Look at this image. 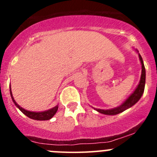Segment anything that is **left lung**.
Wrapping results in <instances>:
<instances>
[{"label":"left lung","instance_id":"8db88e82","mask_svg":"<svg viewBox=\"0 0 157 157\" xmlns=\"http://www.w3.org/2000/svg\"><path fill=\"white\" fill-rule=\"evenodd\" d=\"M139 55V59L141 60V80H140V82L138 84V87L136 89L134 92L131 95L127 98V101L123 104V105H120V107H117L116 109H110V110H102V109H96V110L99 112L100 113H102V114L105 115H116L119 114L120 112L125 111L126 109H129L130 107H132L134 104H136L139 101V99L141 98V97L142 96V94L144 92V90H145V66H144L143 60H142V58H141V55Z\"/></svg>","mask_w":157,"mask_h":157}]
</instances>
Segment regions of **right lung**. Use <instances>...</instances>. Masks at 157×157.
<instances>
[{
	"instance_id": "right-lung-1",
	"label": "right lung",
	"mask_w": 157,
	"mask_h": 157,
	"mask_svg": "<svg viewBox=\"0 0 157 157\" xmlns=\"http://www.w3.org/2000/svg\"><path fill=\"white\" fill-rule=\"evenodd\" d=\"M10 94H11V97H12L15 105L19 108V110L21 111L23 114H25L27 117L30 118V119H33V120H50L51 118H52L54 115L56 114V112H57L58 105H56V107H54L53 109H49V110L45 111V112H29V111H27V110H25V109H22L21 107L19 106V105L16 103V101H15L13 97H12V91H11V86H10Z\"/></svg>"
}]
</instances>
